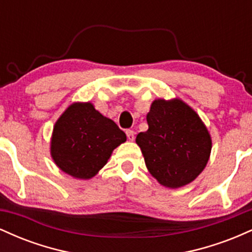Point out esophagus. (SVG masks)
<instances>
[{"instance_id": "34e87169", "label": "esophagus", "mask_w": 252, "mask_h": 252, "mask_svg": "<svg viewBox=\"0 0 252 252\" xmlns=\"http://www.w3.org/2000/svg\"><path fill=\"white\" fill-rule=\"evenodd\" d=\"M126 137H128L129 141H134L135 140V132L132 130H126Z\"/></svg>"}]
</instances>
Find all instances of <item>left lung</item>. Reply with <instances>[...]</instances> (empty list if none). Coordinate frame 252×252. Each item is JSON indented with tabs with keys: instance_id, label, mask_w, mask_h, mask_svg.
I'll return each instance as SVG.
<instances>
[{
	"instance_id": "obj_1",
	"label": "left lung",
	"mask_w": 252,
	"mask_h": 252,
	"mask_svg": "<svg viewBox=\"0 0 252 252\" xmlns=\"http://www.w3.org/2000/svg\"><path fill=\"white\" fill-rule=\"evenodd\" d=\"M148 130L136 143L147 168L167 189L190 184L205 169L212 138L199 115L180 98H158L147 114Z\"/></svg>"
}]
</instances>
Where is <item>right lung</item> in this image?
Masks as SVG:
<instances>
[{
  "label": "right lung",
  "instance_id": "right-lung-1",
  "mask_svg": "<svg viewBox=\"0 0 252 252\" xmlns=\"http://www.w3.org/2000/svg\"><path fill=\"white\" fill-rule=\"evenodd\" d=\"M126 136L91 102H74L60 115L51 137V156L58 168L89 180L105 166Z\"/></svg>",
  "mask_w": 252,
  "mask_h": 252
}]
</instances>
